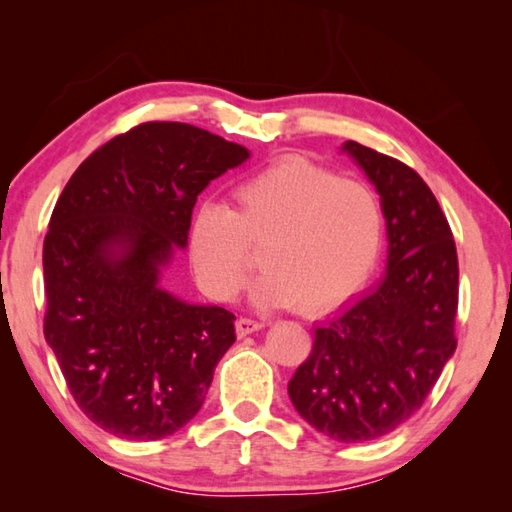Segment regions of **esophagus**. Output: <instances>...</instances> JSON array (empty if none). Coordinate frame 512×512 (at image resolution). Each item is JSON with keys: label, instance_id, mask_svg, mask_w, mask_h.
<instances>
[{"label": "esophagus", "instance_id": "1", "mask_svg": "<svg viewBox=\"0 0 512 512\" xmlns=\"http://www.w3.org/2000/svg\"><path fill=\"white\" fill-rule=\"evenodd\" d=\"M264 325H266L264 321H255V319L242 317V319H237L235 330H237L239 336H248V334H253V332H257V330H262Z\"/></svg>", "mask_w": 512, "mask_h": 512}]
</instances>
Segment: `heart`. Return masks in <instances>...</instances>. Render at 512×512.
Returning a JSON list of instances; mask_svg holds the SVG:
<instances>
[{"instance_id": "heart-1", "label": "heart", "mask_w": 512, "mask_h": 512, "mask_svg": "<svg viewBox=\"0 0 512 512\" xmlns=\"http://www.w3.org/2000/svg\"><path fill=\"white\" fill-rule=\"evenodd\" d=\"M235 209L220 202L195 206L189 222V262L200 288L231 299L264 246L268 273L257 281L259 306L314 317L361 288L383 244V206L356 178L301 158H284L248 173L233 189Z\"/></svg>"}]
</instances>
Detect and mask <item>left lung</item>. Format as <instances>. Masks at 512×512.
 Instances as JSON below:
<instances>
[{
    "label": "left lung",
    "mask_w": 512,
    "mask_h": 512,
    "mask_svg": "<svg viewBox=\"0 0 512 512\" xmlns=\"http://www.w3.org/2000/svg\"><path fill=\"white\" fill-rule=\"evenodd\" d=\"M380 195L387 270L314 328L288 383L299 416L336 442L387 436L422 407L455 352L458 253L436 195L405 162L347 140Z\"/></svg>",
    "instance_id": "obj_1"
}]
</instances>
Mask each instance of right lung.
<instances>
[{
	"instance_id": "right-lung-1",
	"label": "right lung",
	"mask_w": 512,
	"mask_h": 512,
	"mask_svg": "<svg viewBox=\"0 0 512 512\" xmlns=\"http://www.w3.org/2000/svg\"><path fill=\"white\" fill-rule=\"evenodd\" d=\"M248 149L187 123H143L72 173L43 239V334L76 405L112 436L167 438L200 411L235 314L160 286L198 195Z\"/></svg>"
}]
</instances>
